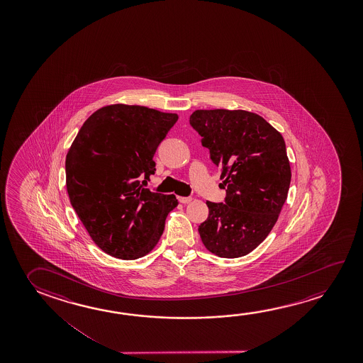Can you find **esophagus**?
I'll return each mask as SVG.
<instances>
[{
  "mask_svg": "<svg viewBox=\"0 0 363 363\" xmlns=\"http://www.w3.org/2000/svg\"><path fill=\"white\" fill-rule=\"evenodd\" d=\"M191 201H192V197H179V202H182V203H189Z\"/></svg>",
  "mask_w": 363,
  "mask_h": 363,
  "instance_id": "34e87169",
  "label": "esophagus"
}]
</instances>
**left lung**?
<instances>
[{
	"mask_svg": "<svg viewBox=\"0 0 363 363\" xmlns=\"http://www.w3.org/2000/svg\"><path fill=\"white\" fill-rule=\"evenodd\" d=\"M190 125L219 167L224 202L206 201L202 243L223 258L250 253L266 239L287 199L291 169L285 140L272 125L244 110H196Z\"/></svg>",
	"mask_w": 363,
	"mask_h": 363,
	"instance_id": "1",
	"label": "left lung"
}]
</instances>
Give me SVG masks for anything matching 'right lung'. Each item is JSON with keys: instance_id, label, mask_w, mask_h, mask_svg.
Returning a JSON list of instances; mask_svg holds the SVG:
<instances>
[{"instance_id": "obj_1", "label": "right lung", "mask_w": 363, "mask_h": 363, "mask_svg": "<svg viewBox=\"0 0 363 363\" xmlns=\"http://www.w3.org/2000/svg\"><path fill=\"white\" fill-rule=\"evenodd\" d=\"M177 113L129 105L105 106L84 121L66 158L68 196L89 237L105 253L137 259L164 230L174 195L143 187L155 152Z\"/></svg>"}]
</instances>
